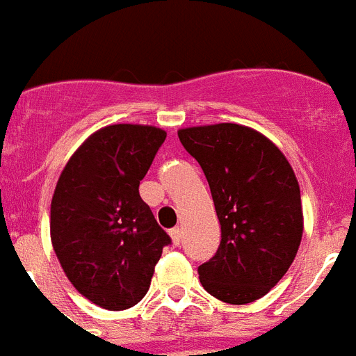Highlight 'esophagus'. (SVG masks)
<instances>
[{
	"label": "esophagus",
	"instance_id": "34e87169",
	"mask_svg": "<svg viewBox=\"0 0 356 356\" xmlns=\"http://www.w3.org/2000/svg\"><path fill=\"white\" fill-rule=\"evenodd\" d=\"M169 235H171V238H172V244H175V246H180L181 229L180 228H172L171 232H169Z\"/></svg>",
	"mask_w": 356,
	"mask_h": 356
}]
</instances>
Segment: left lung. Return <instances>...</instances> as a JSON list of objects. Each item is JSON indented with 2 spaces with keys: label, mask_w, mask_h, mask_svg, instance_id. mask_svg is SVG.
I'll list each match as a JSON object with an SVG mask.
<instances>
[{
  "label": "left lung",
  "mask_w": 356,
  "mask_h": 356,
  "mask_svg": "<svg viewBox=\"0 0 356 356\" xmlns=\"http://www.w3.org/2000/svg\"><path fill=\"white\" fill-rule=\"evenodd\" d=\"M210 185L221 244L197 267L209 294L259 300L284 278L303 235L300 185L284 153L259 131L221 122L178 130Z\"/></svg>",
  "instance_id": "obj_1"
}]
</instances>
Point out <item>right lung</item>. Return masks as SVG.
<instances>
[{
  "label": "right lung",
  "mask_w": 356,
  "mask_h": 356,
  "mask_svg": "<svg viewBox=\"0 0 356 356\" xmlns=\"http://www.w3.org/2000/svg\"><path fill=\"white\" fill-rule=\"evenodd\" d=\"M165 131L110 124L65 163L51 200V242L74 289L106 310H127L149 289L171 237L139 194Z\"/></svg>",
  "instance_id": "obj_1"
}]
</instances>
